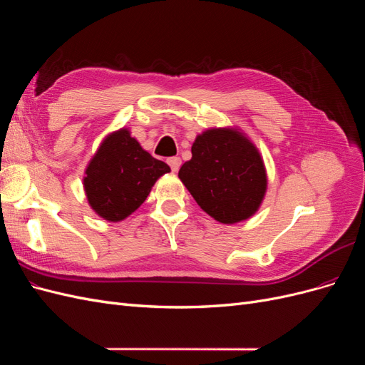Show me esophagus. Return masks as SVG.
I'll list each match as a JSON object with an SVG mask.
<instances>
[{
	"label": "esophagus",
	"mask_w": 365,
	"mask_h": 365,
	"mask_svg": "<svg viewBox=\"0 0 365 365\" xmlns=\"http://www.w3.org/2000/svg\"><path fill=\"white\" fill-rule=\"evenodd\" d=\"M168 164L170 165V169L173 172H178L180 165H181V158L180 157H170V158H168Z\"/></svg>",
	"instance_id": "34e87169"
}]
</instances>
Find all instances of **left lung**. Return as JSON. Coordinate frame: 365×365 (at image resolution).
Segmentation results:
<instances>
[{
    "mask_svg": "<svg viewBox=\"0 0 365 365\" xmlns=\"http://www.w3.org/2000/svg\"><path fill=\"white\" fill-rule=\"evenodd\" d=\"M178 176L197 205L222 224L252 216L267 190L260 153L233 129H210L197 135L192 160L182 164Z\"/></svg>",
    "mask_w": 365,
    "mask_h": 365,
    "instance_id": "8db88e82",
    "label": "left lung"
}]
</instances>
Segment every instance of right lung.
Returning a JSON list of instances; mask_svg holds the SVG:
<instances>
[{
	"mask_svg": "<svg viewBox=\"0 0 365 365\" xmlns=\"http://www.w3.org/2000/svg\"><path fill=\"white\" fill-rule=\"evenodd\" d=\"M168 172V164L143 150L128 129H120L105 138L85 172L88 202L98 216L117 222L135 212Z\"/></svg>",
	"mask_w": 365,
	"mask_h": 365,
	"instance_id": "1",
	"label": "right lung"
}]
</instances>
